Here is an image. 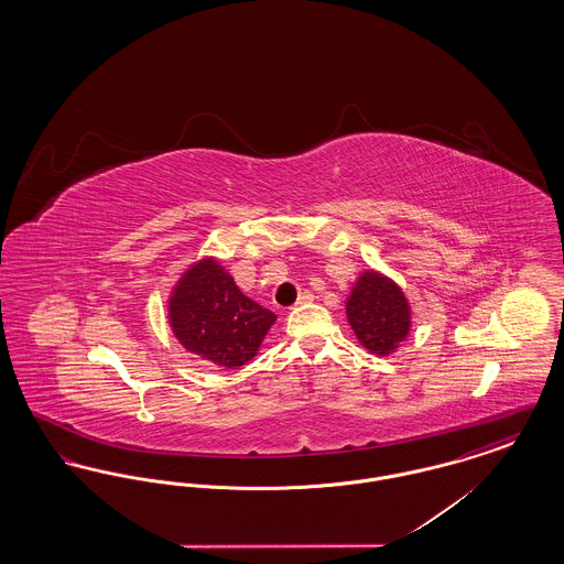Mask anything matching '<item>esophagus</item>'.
I'll return each instance as SVG.
<instances>
[{"label":"esophagus","instance_id":"obj_1","mask_svg":"<svg viewBox=\"0 0 564 564\" xmlns=\"http://www.w3.org/2000/svg\"><path fill=\"white\" fill-rule=\"evenodd\" d=\"M315 300V295L311 294V292H302L300 297H297V302H295V306H302V304H308V302H313Z\"/></svg>","mask_w":564,"mask_h":564}]
</instances>
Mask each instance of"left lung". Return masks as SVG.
<instances>
[{
	"label": "left lung",
	"instance_id": "1",
	"mask_svg": "<svg viewBox=\"0 0 564 564\" xmlns=\"http://www.w3.org/2000/svg\"><path fill=\"white\" fill-rule=\"evenodd\" d=\"M347 319L357 340L380 357L398 349L412 327L402 288L376 270L361 272L355 281L347 300Z\"/></svg>",
	"mask_w": 564,
	"mask_h": 564
}]
</instances>
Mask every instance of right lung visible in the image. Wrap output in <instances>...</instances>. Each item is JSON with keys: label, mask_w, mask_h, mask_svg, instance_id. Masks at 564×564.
Returning <instances> with one entry per match:
<instances>
[{"label": "right lung", "mask_w": 564, "mask_h": 564, "mask_svg": "<svg viewBox=\"0 0 564 564\" xmlns=\"http://www.w3.org/2000/svg\"><path fill=\"white\" fill-rule=\"evenodd\" d=\"M276 315L242 294L215 260L192 264L169 297V323L184 349L237 370L258 355Z\"/></svg>", "instance_id": "1"}]
</instances>
